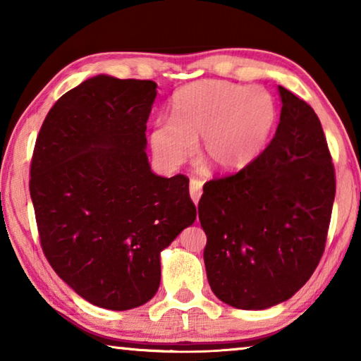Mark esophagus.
<instances>
[{"instance_id":"esophagus-1","label":"esophagus","mask_w":361,"mask_h":361,"mask_svg":"<svg viewBox=\"0 0 361 361\" xmlns=\"http://www.w3.org/2000/svg\"><path fill=\"white\" fill-rule=\"evenodd\" d=\"M189 194H191L192 202L197 205L200 195H202V181L197 178H191V181H189Z\"/></svg>"}]
</instances>
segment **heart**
<instances>
[{
	"label": "heart",
	"instance_id": "obj_1",
	"mask_svg": "<svg viewBox=\"0 0 361 361\" xmlns=\"http://www.w3.org/2000/svg\"><path fill=\"white\" fill-rule=\"evenodd\" d=\"M276 124V102L264 87L205 79L176 90L172 119L156 122L151 146L162 162L178 166L194 140L204 137V161L219 172H235L264 151Z\"/></svg>",
	"mask_w": 361,
	"mask_h": 361
}]
</instances>
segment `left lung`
<instances>
[{
	"label": "left lung",
	"mask_w": 361,
	"mask_h": 361,
	"mask_svg": "<svg viewBox=\"0 0 361 361\" xmlns=\"http://www.w3.org/2000/svg\"><path fill=\"white\" fill-rule=\"evenodd\" d=\"M276 135L252 164L205 183L199 219L210 288L243 310L290 299L319 266L336 194L334 166L312 108L279 85Z\"/></svg>",
	"instance_id": "8db88e82"
}]
</instances>
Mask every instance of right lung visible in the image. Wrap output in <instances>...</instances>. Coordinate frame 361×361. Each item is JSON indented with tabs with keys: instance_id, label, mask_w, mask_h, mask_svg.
Segmentation results:
<instances>
[{
	"instance_id": "obj_1",
	"label": "right lung",
	"mask_w": 361,
	"mask_h": 361,
	"mask_svg": "<svg viewBox=\"0 0 361 361\" xmlns=\"http://www.w3.org/2000/svg\"><path fill=\"white\" fill-rule=\"evenodd\" d=\"M154 81L90 78L60 97L36 138L30 195L57 276L103 309L138 307L161 283L159 255L195 219L185 175L151 172Z\"/></svg>"
}]
</instances>
